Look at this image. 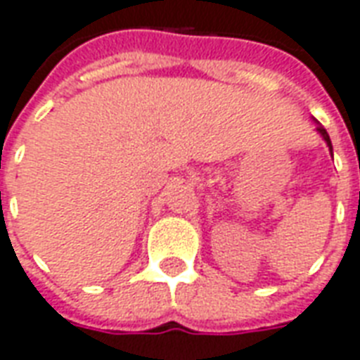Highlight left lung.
I'll return each mask as SVG.
<instances>
[{
	"instance_id": "1",
	"label": "left lung",
	"mask_w": 360,
	"mask_h": 360,
	"mask_svg": "<svg viewBox=\"0 0 360 360\" xmlns=\"http://www.w3.org/2000/svg\"><path fill=\"white\" fill-rule=\"evenodd\" d=\"M316 122V120H315ZM316 131L321 133V137L324 141H326V145H328V148H330V154H332V141H330V135H328V131H326V129H324V127L321 126V124H319V122H316Z\"/></svg>"
}]
</instances>
